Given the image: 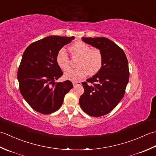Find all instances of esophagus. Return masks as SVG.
I'll return each instance as SVG.
<instances>
[{"label": "esophagus", "mask_w": 156, "mask_h": 156, "mask_svg": "<svg viewBox=\"0 0 156 156\" xmlns=\"http://www.w3.org/2000/svg\"><path fill=\"white\" fill-rule=\"evenodd\" d=\"M81 82H76V81H73V86H76V85H81Z\"/></svg>", "instance_id": "34e87169"}]
</instances>
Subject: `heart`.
Wrapping results in <instances>:
<instances>
[{"mask_svg":"<svg viewBox=\"0 0 156 156\" xmlns=\"http://www.w3.org/2000/svg\"><path fill=\"white\" fill-rule=\"evenodd\" d=\"M73 54L79 57L78 68L69 70L66 72L64 77L67 80L79 81L85 78L90 73L94 75L99 72L103 64V56L100 50L91 49L88 44L78 41L71 46ZM56 63L63 71H68L70 69V60L66 50L62 48L56 55Z\"/></svg>","mask_w":156,"mask_h":156,"instance_id":"obj_1","label":"heart"}]
</instances>
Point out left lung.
<instances>
[{
	"label": "left lung",
	"instance_id": "8db88e82",
	"mask_svg": "<svg viewBox=\"0 0 156 156\" xmlns=\"http://www.w3.org/2000/svg\"><path fill=\"white\" fill-rule=\"evenodd\" d=\"M82 40L100 50L103 56L99 72L82 83L84 93L79 98L85 113L99 117L110 112L122 99L129 79L128 60L123 50L106 37H82Z\"/></svg>",
	"mask_w": 156,
	"mask_h": 156
}]
</instances>
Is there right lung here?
<instances>
[{"instance_id": "add662e5", "label": "right lung", "mask_w": 156, "mask_h": 156, "mask_svg": "<svg viewBox=\"0 0 156 156\" xmlns=\"http://www.w3.org/2000/svg\"><path fill=\"white\" fill-rule=\"evenodd\" d=\"M74 36H48L25 49L17 72L20 90L32 108L49 114L62 106L65 95L73 88L71 81L55 82L63 75L56 63V55Z\"/></svg>"}]
</instances>
